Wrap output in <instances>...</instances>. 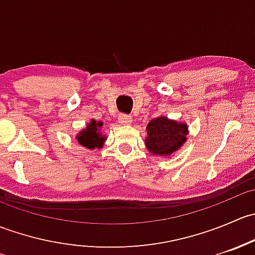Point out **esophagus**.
I'll use <instances>...</instances> for the list:
<instances>
[{
	"instance_id": "1",
	"label": "esophagus",
	"mask_w": 255,
	"mask_h": 255,
	"mask_svg": "<svg viewBox=\"0 0 255 255\" xmlns=\"http://www.w3.org/2000/svg\"><path fill=\"white\" fill-rule=\"evenodd\" d=\"M118 121H120L121 125H130V123H132V117H130L129 115L122 113V115H120V117H118Z\"/></svg>"
}]
</instances>
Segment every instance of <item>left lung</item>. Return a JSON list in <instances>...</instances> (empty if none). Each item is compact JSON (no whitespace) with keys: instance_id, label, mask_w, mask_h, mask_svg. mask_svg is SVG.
Listing matches in <instances>:
<instances>
[{"instance_id":"8db88e82","label":"left lung","mask_w":255,"mask_h":255,"mask_svg":"<svg viewBox=\"0 0 255 255\" xmlns=\"http://www.w3.org/2000/svg\"><path fill=\"white\" fill-rule=\"evenodd\" d=\"M146 148L156 155H169L177 150L186 140L187 126L165 117L154 118L146 126Z\"/></svg>"}]
</instances>
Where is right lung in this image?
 <instances>
[{
  "label": "right lung",
  "instance_id": "add662e5",
  "mask_svg": "<svg viewBox=\"0 0 255 255\" xmlns=\"http://www.w3.org/2000/svg\"><path fill=\"white\" fill-rule=\"evenodd\" d=\"M101 126L102 122L97 123L96 121L92 120L91 123L87 126L86 129L80 132V134L76 137L78 142L89 149L101 148L105 142V137H102L101 133H100Z\"/></svg>",
  "mask_w": 255,
  "mask_h": 255
}]
</instances>
